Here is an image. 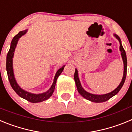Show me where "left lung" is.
Returning <instances> with one entry per match:
<instances>
[{
  "label": "left lung",
  "instance_id": "1",
  "mask_svg": "<svg viewBox=\"0 0 132 132\" xmlns=\"http://www.w3.org/2000/svg\"><path fill=\"white\" fill-rule=\"evenodd\" d=\"M114 36L118 39V41L120 42V50L121 52V55H122V59H123V77H122V81L120 83V85H118V87L116 88L115 90H114L113 91H112L111 93H109L108 94H101V95H98V94H93L91 93H89L88 92H87L86 90H85L82 87L81 85H80V80H79V76H78V71L77 70V69H75V72L74 74V79L75 81V84H76L78 92L79 93V94L81 95L82 96H83L85 98H86L87 100L91 101L93 102H103L107 101L108 100H109L110 98H112V96H114V95H116L119 91L122 88V86H123V83L125 82L126 77V73H127V57H126V52L124 49H123V46L122 45V43H121V40L120 39L118 36L116 34H114Z\"/></svg>",
  "mask_w": 132,
  "mask_h": 132
}]
</instances>
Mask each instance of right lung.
<instances>
[{"label": "right lung", "instance_id": "obj_1", "mask_svg": "<svg viewBox=\"0 0 132 132\" xmlns=\"http://www.w3.org/2000/svg\"><path fill=\"white\" fill-rule=\"evenodd\" d=\"M27 30H24V31H20L19 33L14 36L10 44V47L9 50L8 54L6 56V71L7 75H8V78H9V82H10V85H11L12 88L16 93V94H18L20 97L26 99V101H29L30 102H33V103H36V102H40L42 101H46L50 96L53 94V91H54L55 87L56 81L58 77L62 73L63 70L65 65H63L62 67H61L58 70L55 75L54 79H53V82L52 84V87L47 92L44 93H41V94H33V93H30L29 92H27L22 88L20 87L18 83L16 82V79L14 78V75L13 71V67H12V59H13L14 53L15 48L16 47L18 41L20 37L25 34L26 33Z\"/></svg>", "mask_w": 132, "mask_h": 132}]
</instances>
